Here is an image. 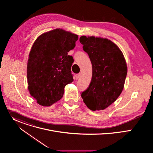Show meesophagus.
<instances>
[{"label": "esophagus", "instance_id": "34e87169", "mask_svg": "<svg viewBox=\"0 0 153 153\" xmlns=\"http://www.w3.org/2000/svg\"><path fill=\"white\" fill-rule=\"evenodd\" d=\"M80 73H79V74H76V79H78L80 77Z\"/></svg>", "mask_w": 153, "mask_h": 153}]
</instances>
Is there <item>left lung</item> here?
I'll return each mask as SVG.
<instances>
[{"instance_id":"left-lung-1","label":"left lung","mask_w":153,"mask_h":153,"mask_svg":"<svg viewBox=\"0 0 153 153\" xmlns=\"http://www.w3.org/2000/svg\"><path fill=\"white\" fill-rule=\"evenodd\" d=\"M79 41L93 69L91 83L82 93V98L91 110H103L116 100L123 89L126 60L117 45L108 39L82 36Z\"/></svg>"}]
</instances>
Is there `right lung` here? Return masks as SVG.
<instances>
[{
	"instance_id": "right-lung-1",
	"label": "right lung",
	"mask_w": 153,
	"mask_h": 153,
	"mask_svg": "<svg viewBox=\"0 0 153 153\" xmlns=\"http://www.w3.org/2000/svg\"><path fill=\"white\" fill-rule=\"evenodd\" d=\"M78 36L57 28L39 36L31 47L27 63L31 96L38 104L49 106L63 95L65 86L73 81L74 62L68 53L74 49Z\"/></svg>"
}]
</instances>
